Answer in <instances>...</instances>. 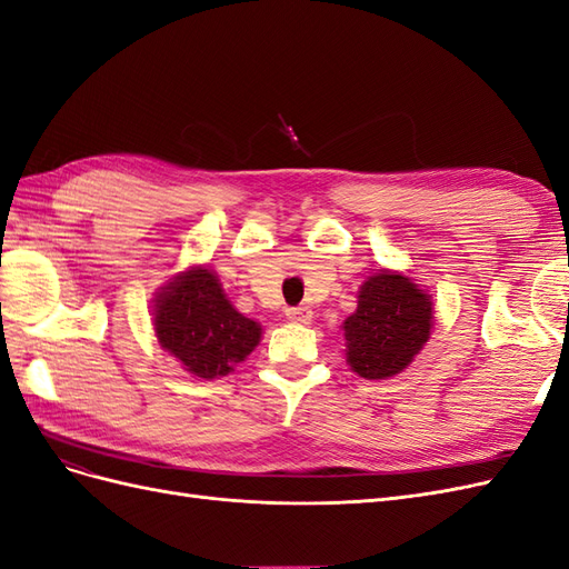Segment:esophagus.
Returning a JSON list of instances; mask_svg holds the SVG:
<instances>
[{"label":"esophagus","instance_id":"1","mask_svg":"<svg viewBox=\"0 0 569 569\" xmlns=\"http://www.w3.org/2000/svg\"><path fill=\"white\" fill-rule=\"evenodd\" d=\"M284 316L291 320V322H299V325H308L313 320V311L308 306H289Z\"/></svg>","mask_w":569,"mask_h":569}]
</instances>
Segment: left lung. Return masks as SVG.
I'll return each instance as SVG.
<instances>
[{"label": "left lung", "instance_id": "left-lung-1", "mask_svg": "<svg viewBox=\"0 0 569 569\" xmlns=\"http://www.w3.org/2000/svg\"><path fill=\"white\" fill-rule=\"evenodd\" d=\"M432 301L410 278L375 272L360 287L358 308L343 322L347 363L368 380L399 375L432 332Z\"/></svg>", "mask_w": 569, "mask_h": 569}]
</instances>
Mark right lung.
<instances>
[{"label": "right lung", "instance_id": "right-lung-1", "mask_svg": "<svg viewBox=\"0 0 569 569\" xmlns=\"http://www.w3.org/2000/svg\"><path fill=\"white\" fill-rule=\"evenodd\" d=\"M153 327L161 347L203 380L228 375L261 341V325L234 311L206 268L187 270L163 289L153 306Z\"/></svg>", "mask_w": 569, "mask_h": 569}]
</instances>
